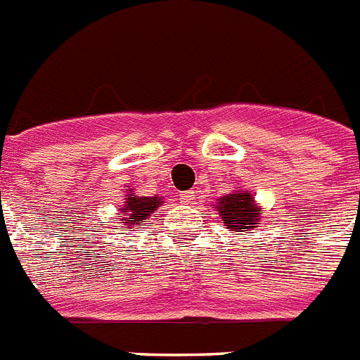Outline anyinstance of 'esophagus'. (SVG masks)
<instances>
[{
    "mask_svg": "<svg viewBox=\"0 0 360 360\" xmlns=\"http://www.w3.org/2000/svg\"><path fill=\"white\" fill-rule=\"evenodd\" d=\"M181 201H183L184 205H193V202H195V192H193V190L183 192L181 193Z\"/></svg>",
    "mask_w": 360,
    "mask_h": 360,
    "instance_id": "esophagus-1",
    "label": "esophagus"
}]
</instances>
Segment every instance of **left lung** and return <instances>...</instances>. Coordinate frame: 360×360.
<instances>
[{"mask_svg":"<svg viewBox=\"0 0 360 360\" xmlns=\"http://www.w3.org/2000/svg\"><path fill=\"white\" fill-rule=\"evenodd\" d=\"M210 206L221 215L224 226L236 236H245L259 228L264 214L250 190H240V186L219 198L217 202Z\"/></svg>","mask_w":360,"mask_h":360,"instance_id":"obj_1","label":"left lung"}]
</instances>
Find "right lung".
I'll list each match as a JSON object with an SVG mask.
<instances>
[{
	"label": "right lung",
	"mask_w": 360,
	"mask_h": 360,
	"mask_svg": "<svg viewBox=\"0 0 360 360\" xmlns=\"http://www.w3.org/2000/svg\"><path fill=\"white\" fill-rule=\"evenodd\" d=\"M127 195H124V202L120 208V217L123 223V230H130V228H141L146 226V219L158 210L159 206L165 202V199L158 198H146V195H139L134 188L127 186L124 188Z\"/></svg>",
	"instance_id": "add662e5"
}]
</instances>
